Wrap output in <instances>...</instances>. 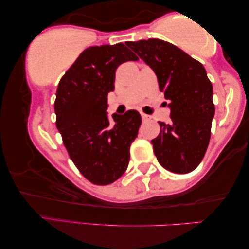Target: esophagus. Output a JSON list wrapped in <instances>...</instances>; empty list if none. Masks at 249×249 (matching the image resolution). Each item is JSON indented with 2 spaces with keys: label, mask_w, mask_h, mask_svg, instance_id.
Returning <instances> with one entry per match:
<instances>
[{
  "label": "esophagus",
  "mask_w": 249,
  "mask_h": 249,
  "mask_svg": "<svg viewBox=\"0 0 249 249\" xmlns=\"http://www.w3.org/2000/svg\"><path fill=\"white\" fill-rule=\"evenodd\" d=\"M141 117L143 121H149L150 119H151V117H150L149 115H145V113H141Z\"/></svg>",
  "instance_id": "34e87169"
}]
</instances>
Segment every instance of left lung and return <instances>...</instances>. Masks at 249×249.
Listing matches in <instances>:
<instances>
[{
    "label": "left lung",
    "instance_id": "8db88e82",
    "mask_svg": "<svg viewBox=\"0 0 249 249\" xmlns=\"http://www.w3.org/2000/svg\"><path fill=\"white\" fill-rule=\"evenodd\" d=\"M125 44L156 72L159 88L170 103V124L159 121L160 133L151 141L154 154L168 171L189 173L204 158L215 113L213 87L205 68L162 39Z\"/></svg>",
    "mask_w": 249,
    "mask_h": 249
}]
</instances>
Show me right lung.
Masks as SVG:
<instances>
[{
  "instance_id": "obj_1",
  "label": "right lung",
  "mask_w": 249,
  "mask_h": 249,
  "mask_svg": "<svg viewBox=\"0 0 249 249\" xmlns=\"http://www.w3.org/2000/svg\"><path fill=\"white\" fill-rule=\"evenodd\" d=\"M124 44L91 46L65 72L56 91V125L79 172L97 185L117 181L128 168L130 145L138 136L137 110L107 116L108 92L115 90L116 69L138 60Z\"/></svg>"
}]
</instances>
